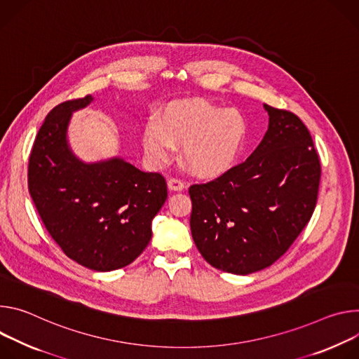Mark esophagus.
<instances>
[{"label":"esophagus","instance_id":"1","mask_svg":"<svg viewBox=\"0 0 359 359\" xmlns=\"http://www.w3.org/2000/svg\"><path fill=\"white\" fill-rule=\"evenodd\" d=\"M168 188L171 191H182L185 188V182L180 178H170L168 180Z\"/></svg>","mask_w":359,"mask_h":359}]
</instances>
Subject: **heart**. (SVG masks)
<instances>
[{
    "mask_svg": "<svg viewBox=\"0 0 359 359\" xmlns=\"http://www.w3.org/2000/svg\"><path fill=\"white\" fill-rule=\"evenodd\" d=\"M247 135L248 123L240 111L192 98L165 105L156 123L147 124L142 145L156 165L170 163L177 147L184 145L188 168L198 177L212 178L233 165Z\"/></svg>",
    "mask_w": 359,
    "mask_h": 359,
    "instance_id": "obj_1",
    "label": "heart"
}]
</instances>
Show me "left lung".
Listing matches in <instances>:
<instances>
[{
  "instance_id": "8db88e82",
  "label": "left lung",
  "mask_w": 359,
  "mask_h": 359,
  "mask_svg": "<svg viewBox=\"0 0 359 359\" xmlns=\"http://www.w3.org/2000/svg\"><path fill=\"white\" fill-rule=\"evenodd\" d=\"M268 131L257 149L221 177L189 187L191 233L204 259L247 275L273 264L312 217L321 163L301 119L264 104Z\"/></svg>"
}]
</instances>
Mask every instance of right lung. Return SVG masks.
Masks as SVG:
<instances>
[{
    "mask_svg": "<svg viewBox=\"0 0 359 359\" xmlns=\"http://www.w3.org/2000/svg\"><path fill=\"white\" fill-rule=\"evenodd\" d=\"M91 101V95L69 100L48 112L29 155L28 189L64 254L104 272L140 257L168 192L161 174L144 172L123 158L87 164L72 154L71 115Z\"/></svg>",
    "mask_w": 359,
    "mask_h": 359,
    "instance_id": "obj_1",
    "label": "right lung"
}]
</instances>
